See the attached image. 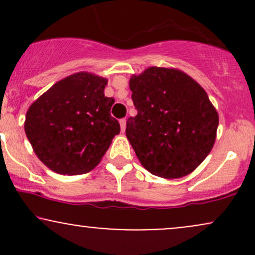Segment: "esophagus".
I'll return each instance as SVG.
<instances>
[{"label": "esophagus", "instance_id": "obj_1", "mask_svg": "<svg viewBox=\"0 0 255 255\" xmlns=\"http://www.w3.org/2000/svg\"><path fill=\"white\" fill-rule=\"evenodd\" d=\"M126 125H127V120H126V119L120 120V126H121V131H122V133H125Z\"/></svg>", "mask_w": 255, "mask_h": 255}]
</instances>
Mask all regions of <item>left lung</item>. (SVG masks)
Here are the masks:
<instances>
[{"instance_id": "1", "label": "left lung", "mask_w": 255, "mask_h": 255, "mask_svg": "<svg viewBox=\"0 0 255 255\" xmlns=\"http://www.w3.org/2000/svg\"><path fill=\"white\" fill-rule=\"evenodd\" d=\"M137 110L126 135L146 170L163 178L194 171L215 144L218 113L203 87L176 68L150 67L129 79Z\"/></svg>"}]
</instances>
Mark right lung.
<instances>
[{
    "instance_id": "right-lung-1",
    "label": "right lung",
    "mask_w": 255,
    "mask_h": 255,
    "mask_svg": "<svg viewBox=\"0 0 255 255\" xmlns=\"http://www.w3.org/2000/svg\"><path fill=\"white\" fill-rule=\"evenodd\" d=\"M108 79L79 72L57 81L30 105L25 133L40 162L62 175L92 170L108 151L120 124L105 97Z\"/></svg>"
}]
</instances>
